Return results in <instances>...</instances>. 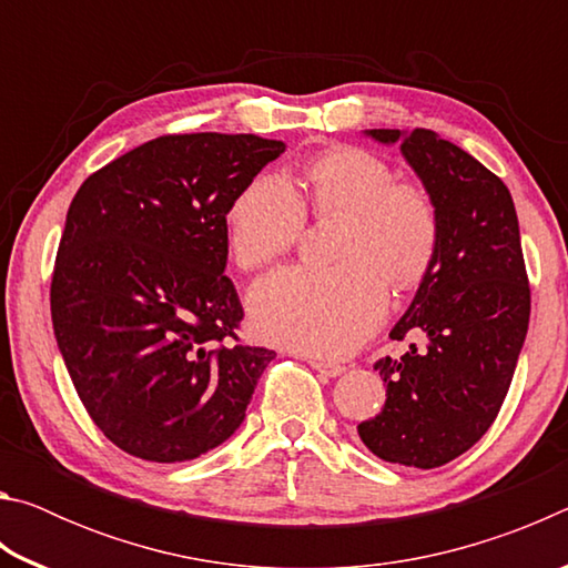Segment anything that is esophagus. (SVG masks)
<instances>
[{
	"label": "esophagus",
	"mask_w": 568,
	"mask_h": 568,
	"mask_svg": "<svg viewBox=\"0 0 568 568\" xmlns=\"http://www.w3.org/2000/svg\"><path fill=\"white\" fill-rule=\"evenodd\" d=\"M305 361L313 365L315 371L321 373V376H325V378H338L341 373L345 371L341 363H331V361H323V358H313V355H305Z\"/></svg>",
	"instance_id": "obj_1"
}]
</instances>
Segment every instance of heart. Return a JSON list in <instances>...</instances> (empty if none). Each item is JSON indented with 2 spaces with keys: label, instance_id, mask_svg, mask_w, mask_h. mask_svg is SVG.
Returning <instances> with one entry per match:
<instances>
[{
  "label": "heart",
  "instance_id": "b5f03b06",
  "mask_svg": "<svg viewBox=\"0 0 568 568\" xmlns=\"http://www.w3.org/2000/svg\"><path fill=\"white\" fill-rule=\"evenodd\" d=\"M318 217H343L335 267H283L247 295L257 338L285 348L343 355L376 328L386 281L416 285L438 247V207L426 190L398 182L386 160L361 148L323 152L305 172ZM305 227L303 200L281 172H261L237 192L225 217L227 250L243 271L271 265Z\"/></svg>",
  "mask_w": 568,
  "mask_h": 568
}]
</instances>
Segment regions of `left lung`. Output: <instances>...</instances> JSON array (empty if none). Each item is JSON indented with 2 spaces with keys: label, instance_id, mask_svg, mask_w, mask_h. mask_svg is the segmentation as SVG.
I'll return each instance as SVG.
<instances>
[{
  "label": "left lung",
  "instance_id": "1",
  "mask_svg": "<svg viewBox=\"0 0 568 568\" xmlns=\"http://www.w3.org/2000/svg\"><path fill=\"white\" fill-rule=\"evenodd\" d=\"M400 145L438 207V247L390 338L410 343L383 358L386 406L358 436L388 464L436 468L491 428L524 348L531 291L511 192L491 170L434 130H365Z\"/></svg>",
  "mask_w": 568,
  "mask_h": 568
}]
</instances>
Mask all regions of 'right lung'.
I'll return each mask as SVG.
<instances>
[{
	"label": "right lung",
	"instance_id": "1",
	"mask_svg": "<svg viewBox=\"0 0 568 568\" xmlns=\"http://www.w3.org/2000/svg\"><path fill=\"white\" fill-rule=\"evenodd\" d=\"M281 140L165 134L77 190L52 275V325L77 396L114 446L178 464L235 434L275 351L237 343L227 210Z\"/></svg>",
	"mask_w": 568,
	"mask_h": 568
}]
</instances>
